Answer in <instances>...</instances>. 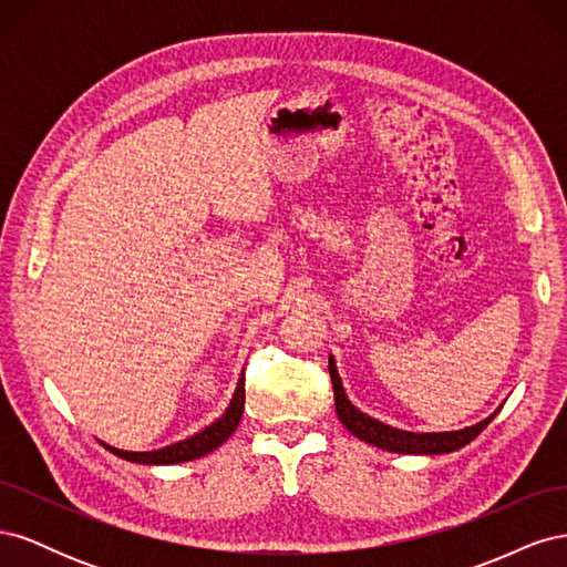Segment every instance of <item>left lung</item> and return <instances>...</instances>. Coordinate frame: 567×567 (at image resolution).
<instances>
[{
	"label": "left lung",
	"mask_w": 567,
	"mask_h": 567,
	"mask_svg": "<svg viewBox=\"0 0 567 567\" xmlns=\"http://www.w3.org/2000/svg\"><path fill=\"white\" fill-rule=\"evenodd\" d=\"M329 373H331V383H333V398H336V411L340 423L348 427V431L364 440L373 447H381L385 452H398V454H447L454 450H461L463 444H468L471 440H475L480 433L485 431L487 423L496 416V409L492 416H487L485 421H480L471 427H463V431H452V433H409V431H400V427L385 425L381 421H375L367 414H362L350 400L346 390H342L340 375L336 369L333 357L329 359Z\"/></svg>",
	"instance_id": "left-lung-1"
}]
</instances>
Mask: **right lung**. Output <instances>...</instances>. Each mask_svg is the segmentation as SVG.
<instances>
[{
  "mask_svg": "<svg viewBox=\"0 0 567 567\" xmlns=\"http://www.w3.org/2000/svg\"><path fill=\"white\" fill-rule=\"evenodd\" d=\"M244 375L238 381V388L234 392V398L227 406L221 419H217L215 423H210L205 431L186 437L182 442L169 444V447L156 450V452H123L109 447L106 442H101L109 452H113L115 456L125 458V461H134V463H153V466H167V463H182V461H192V458H200L205 454H210L213 450H217L221 442H227L229 435L236 431L238 423H241L244 416V402H246V388H244Z\"/></svg>",
  "mask_w": 567,
  "mask_h": 567,
  "instance_id": "right-lung-1",
  "label": "right lung"
}]
</instances>
